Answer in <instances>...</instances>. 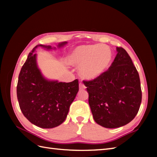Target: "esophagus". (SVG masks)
Returning <instances> with one entry per match:
<instances>
[{
  "instance_id": "1",
  "label": "esophagus",
  "mask_w": 157,
  "mask_h": 157,
  "mask_svg": "<svg viewBox=\"0 0 157 157\" xmlns=\"http://www.w3.org/2000/svg\"><path fill=\"white\" fill-rule=\"evenodd\" d=\"M79 90H84V89H86V86L83 84V83H79Z\"/></svg>"
}]
</instances>
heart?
Returning a JSON list of instances; mask_svg holds the SVG:
<instances>
[{
    "mask_svg": "<svg viewBox=\"0 0 157 157\" xmlns=\"http://www.w3.org/2000/svg\"><path fill=\"white\" fill-rule=\"evenodd\" d=\"M112 53L102 44L80 46L73 50L68 57L70 65L80 67V75L86 79H94L102 75L111 64Z\"/></svg>",
    "mask_w": 157,
    "mask_h": 157,
    "instance_id": "obj_1",
    "label": "heart"
}]
</instances>
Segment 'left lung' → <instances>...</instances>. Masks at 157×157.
<instances>
[{"instance_id": "obj_1", "label": "left lung", "mask_w": 157, "mask_h": 157, "mask_svg": "<svg viewBox=\"0 0 157 157\" xmlns=\"http://www.w3.org/2000/svg\"><path fill=\"white\" fill-rule=\"evenodd\" d=\"M114 61L102 75L84 80L88 102L96 123L106 128H117L134 119L142 102L138 72L128 53L117 47Z\"/></svg>"}]
</instances>
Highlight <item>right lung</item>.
I'll list each match as a JSON object with an SVG mask.
<instances>
[{
    "mask_svg": "<svg viewBox=\"0 0 157 157\" xmlns=\"http://www.w3.org/2000/svg\"><path fill=\"white\" fill-rule=\"evenodd\" d=\"M67 44L60 43L59 47ZM46 49L51 46L40 44ZM29 53L19 73L17 96L22 113L33 124L41 128H53L61 125L68 114L69 106L79 90L78 79L69 83L49 81L42 76L34 53Z\"/></svg>",
    "mask_w": 157,
    "mask_h": 157,
    "instance_id": "add662e5",
    "label": "right lung"
}]
</instances>
